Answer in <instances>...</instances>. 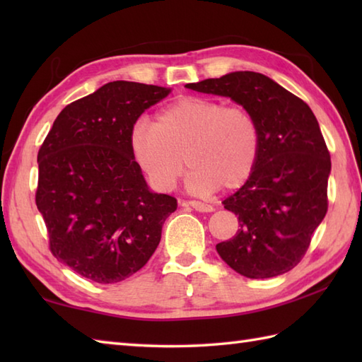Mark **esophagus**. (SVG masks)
I'll use <instances>...</instances> for the list:
<instances>
[{"label": "esophagus", "mask_w": 362, "mask_h": 362, "mask_svg": "<svg viewBox=\"0 0 362 362\" xmlns=\"http://www.w3.org/2000/svg\"><path fill=\"white\" fill-rule=\"evenodd\" d=\"M182 206H191V209H194L196 211H202V213H210L214 209L209 204H204V202H197V201H183Z\"/></svg>", "instance_id": "esophagus-1"}]
</instances>
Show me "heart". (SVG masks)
<instances>
[{
  "label": "heart",
  "mask_w": 362,
  "mask_h": 362,
  "mask_svg": "<svg viewBox=\"0 0 362 362\" xmlns=\"http://www.w3.org/2000/svg\"><path fill=\"white\" fill-rule=\"evenodd\" d=\"M134 158L156 188L173 189L191 168V193L210 194L221 185L241 187L255 168L259 129L243 105L188 96L168 105L153 122L140 118L130 130Z\"/></svg>",
  "instance_id": "heart-1"
}]
</instances>
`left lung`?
I'll list each match as a JSON object with an SVG mask.
<instances>
[{
    "mask_svg": "<svg viewBox=\"0 0 362 362\" xmlns=\"http://www.w3.org/2000/svg\"><path fill=\"white\" fill-rule=\"evenodd\" d=\"M201 93L227 96L257 119L259 151L247 182L224 209L240 227L216 244L219 257L247 279H271L296 267L328 210L329 152L308 104L267 76L235 71L187 83Z\"/></svg>",
    "mask_w": 362,
    "mask_h": 362,
    "instance_id": "left-lung-1",
    "label": "left lung"
}]
</instances>
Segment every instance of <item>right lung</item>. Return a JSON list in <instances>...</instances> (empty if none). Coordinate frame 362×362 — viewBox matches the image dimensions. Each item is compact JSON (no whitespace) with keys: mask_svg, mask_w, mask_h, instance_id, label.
<instances>
[{"mask_svg":"<svg viewBox=\"0 0 362 362\" xmlns=\"http://www.w3.org/2000/svg\"><path fill=\"white\" fill-rule=\"evenodd\" d=\"M169 88L115 81L68 104L38 151L35 204L49 250L96 283H118L148 263L175 197L149 191L130 149L140 115Z\"/></svg>","mask_w":362,"mask_h":362,"instance_id":"add662e5","label":"right lung"}]
</instances>
